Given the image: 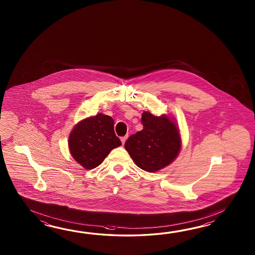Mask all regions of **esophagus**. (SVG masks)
Masks as SVG:
<instances>
[{"label":"esophagus","mask_w":255,"mask_h":255,"mask_svg":"<svg viewBox=\"0 0 255 255\" xmlns=\"http://www.w3.org/2000/svg\"><path fill=\"white\" fill-rule=\"evenodd\" d=\"M127 137H128V136H122V137H121V142H122V144H123V145L125 144L126 139H127Z\"/></svg>","instance_id":"esophagus-1"}]
</instances>
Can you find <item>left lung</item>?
<instances>
[{
	"label": "left lung",
	"instance_id": "8db88e82",
	"mask_svg": "<svg viewBox=\"0 0 255 255\" xmlns=\"http://www.w3.org/2000/svg\"><path fill=\"white\" fill-rule=\"evenodd\" d=\"M143 129L130 135L125 148L135 165L147 172L168 166L179 155L181 139L176 122L163 115L142 114Z\"/></svg>",
	"mask_w": 255,
	"mask_h": 255
}]
</instances>
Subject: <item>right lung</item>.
<instances>
[{"label":"right lung","instance_id":"obj_1","mask_svg":"<svg viewBox=\"0 0 255 255\" xmlns=\"http://www.w3.org/2000/svg\"><path fill=\"white\" fill-rule=\"evenodd\" d=\"M121 141L114 131V120L99 114L82 120L71 131L68 146L72 157L86 169L97 168Z\"/></svg>","mask_w":255,"mask_h":255}]
</instances>
